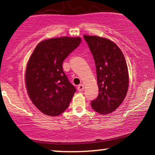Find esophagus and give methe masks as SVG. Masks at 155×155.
<instances>
[{"label":"esophagus","instance_id":"obj_1","mask_svg":"<svg viewBox=\"0 0 155 155\" xmlns=\"http://www.w3.org/2000/svg\"><path fill=\"white\" fill-rule=\"evenodd\" d=\"M77 89H78V90H79V91H80V92L83 91L84 89V85L82 84H79V86H78Z\"/></svg>","mask_w":155,"mask_h":155}]
</instances>
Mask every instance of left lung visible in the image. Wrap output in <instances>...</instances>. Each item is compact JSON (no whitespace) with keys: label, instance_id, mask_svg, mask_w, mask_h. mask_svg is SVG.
Returning <instances> with one entry per match:
<instances>
[{"label":"left lung","instance_id":"8db88e82","mask_svg":"<svg viewBox=\"0 0 155 155\" xmlns=\"http://www.w3.org/2000/svg\"><path fill=\"white\" fill-rule=\"evenodd\" d=\"M95 63L99 94L91 102L101 114H110L120 106L127 95L128 69L122 51L109 39L84 35Z\"/></svg>","mask_w":155,"mask_h":155}]
</instances>
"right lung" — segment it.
<instances>
[{
  "label": "right lung",
  "instance_id": "right-lung-1",
  "mask_svg": "<svg viewBox=\"0 0 155 155\" xmlns=\"http://www.w3.org/2000/svg\"><path fill=\"white\" fill-rule=\"evenodd\" d=\"M80 37L63 36L40 42L28 60L25 85L32 103L46 115L67 109L76 88L63 72L64 60L81 43Z\"/></svg>",
  "mask_w": 155,
  "mask_h": 155
}]
</instances>
